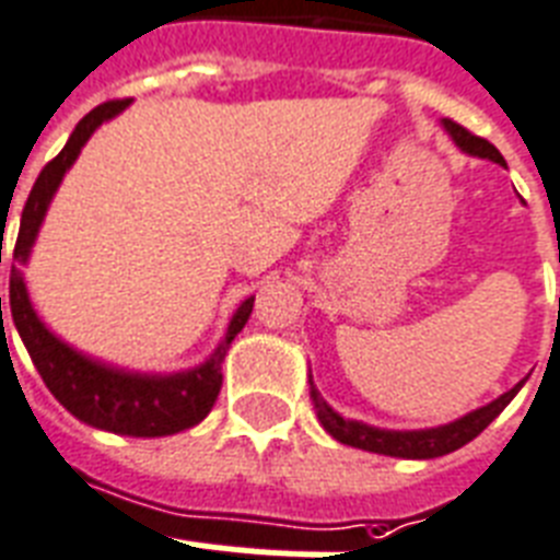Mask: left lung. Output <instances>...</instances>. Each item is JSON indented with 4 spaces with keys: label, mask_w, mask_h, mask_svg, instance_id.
Masks as SVG:
<instances>
[{
    "label": "left lung",
    "mask_w": 560,
    "mask_h": 560,
    "mask_svg": "<svg viewBox=\"0 0 560 560\" xmlns=\"http://www.w3.org/2000/svg\"><path fill=\"white\" fill-rule=\"evenodd\" d=\"M443 129L452 135V140L471 158H483V161L501 163L503 154L483 138H475L471 131H466L463 126H457L454 120H443ZM311 383V399L313 408H316V417H319L322 429L330 434L334 440L345 445H353V448H362V452H374L385 454V457H406V460H431V457H443L448 452H457L460 445L471 443V440L480 434V431L489 425V422L503 411V408L515 399V394L524 388L526 380L509 388L506 394H501L498 399H492L489 406L475 408L466 417L454 422H445V425H438V429H420V431H390V429H376V425H368V422L359 420H345L342 413H336L334 408L327 406L322 394L313 385V376H307Z\"/></svg>",
    "instance_id": "1"
}]
</instances>
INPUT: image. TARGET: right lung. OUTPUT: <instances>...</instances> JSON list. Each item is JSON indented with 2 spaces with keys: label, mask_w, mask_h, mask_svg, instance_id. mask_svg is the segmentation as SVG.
I'll use <instances>...</instances> for the list:
<instances>
[{
  "label": "right lung",
  "mask_w": 560,
  "mask_h": 560,
  "mask_svg": "<svg viewBox=\"0 0 560 560\" xmlns=\"http://www.w3.org/2000/svg\"><path fill=\"white\" fill-rule=\"evenodd\" d=\"M129 103L131 100H112V103L91 108L89 115L77 122L62 152L36 177L25 209H22L20 235H16V247H13L11 316L43 383L59 399V406L74 413L77 420L91 429L126 434V438H166V434L192 429L212 411L218 390H221V380H224L221 362H224L235 336L241 334V327L247 325L256 295H249L238 304V311L226 325L224 339L207 362L189 368V371H177V374H140V371H126V368L85 357L83 351H77L62 342L57 334H51L45 322L36 316L28 288H25V272H22V267L28 265L45 212L51 207L66 172L74 166L91 135L103 122L120 115Z\"/></svg>",
  "instance_id": "add662e5"
}]
</instances>
